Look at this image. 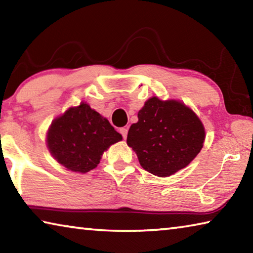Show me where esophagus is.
<instances>
[{
    "mask_svg": "<svg viewBox=\"0 0 253 253\" xmlns=\"http://www.w3.org/2000/svg\"><path fill=\"white\" fill-rule=\"evenodd\" d=\"M119 132H121V134H122L123 138H124V139H126L127 134H128V129H127V128H126V127H123V128H121V129H119Z\"/></svg>",
    "mask_w": 253,
    "mask_h": 253,
    "instance_id": "esophagus-1",
    "label": "esophagus"
}]
</instances>
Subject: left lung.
I'll use <instances>...</instances> for the list:
<instances>
[{"label":"left lung","instance_id":"1","mask_svg":"<svg viewBox=\"0 0 253 253\" xmlns=\"http://www.w3.org/2000/svg\"><path fill=\"white\" fill-rule=\"evenodd\" d=\"M205 131L199 117L176 100L148 99L132 124L127 144L144 169L168 177L187 166L203 147Z\"/></svg>","mask_w":253,"mask_h":253}]
</instances>
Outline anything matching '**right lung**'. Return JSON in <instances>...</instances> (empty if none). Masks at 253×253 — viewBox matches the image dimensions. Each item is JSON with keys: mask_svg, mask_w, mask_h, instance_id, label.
I'll return each mask as SVG.
<instances>
[{"mask_svg": "<svg viewBox=\"0 0 253 253\" xmlns=\"http://www.w3.org/2000/svg\"><path fill=\"white\" fill-rule=\"evenodd\" d=\"M122 138L106 118L83 102L53 121L46 143L66 169L87 173L97 168L102 153Z\"/></svg>", "mask_w": 253, "mask_h": 253, "instance_id": "1", "label": "right lung"}]
</instances>
